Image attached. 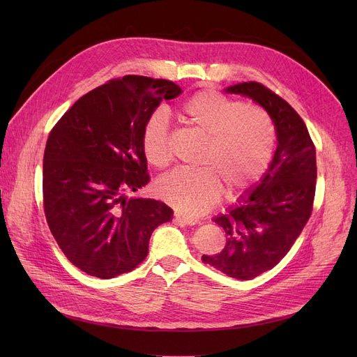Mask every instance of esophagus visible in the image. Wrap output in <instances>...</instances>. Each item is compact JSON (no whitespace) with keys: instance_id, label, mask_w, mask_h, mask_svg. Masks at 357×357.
Masks as SVG:
<instances>
[{"instance_id":"1","label":"esophagus","mask_w":357,"mask_h":357,"mask_svg":"<svg viewBox=\"0 0 357 357\" xmlns=\"http://www.w3.org/2000/svg\"><path fill=\"white\" fill-rule=\"evenodd\" d=\"M175 221L181 222V224H185V226H195V224L198 222V220H194V218H190V217H185V215H181V214H176L174 215Z\"/></svg>"}]
</instances>
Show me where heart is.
<instances>
[{
    "label": "heart",
    "instance_id": "obj_1",
    "mask_svg": "<svg viewBox=\"0 0 357 357\" xmlns=\"http://www.w3.org/2000/svg\"><path fill=\"white\" fill-rule=\"evenodd\" d=\"M178 116L205 137L197 163L159 178L156 192L186 217H198L218 202L238 197L260 181L272 160L276 130L269 112L256 104H241L217 91H199L186 100ZM147 162L166 167L172 160L169 124L162 112L150 116L142 130Z\"/></svg>",
    "mask_w": 357,
    "mask_h": 357
}]
</instances>
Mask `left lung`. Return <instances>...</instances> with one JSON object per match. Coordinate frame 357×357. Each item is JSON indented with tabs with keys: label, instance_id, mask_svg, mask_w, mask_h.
<instances>
[{
	"label": "left lung",
	"instance_id": "8db88e82",
	"mask_svg": "<svg viewBox=\"0 0 357 357\" xmlns=\"http://www.w3.org/2000/svg\"><path fill=\"white\" fill-rule=\"evenodd\" d=\"M264 107L275 123L278 147L266 175L241 204L214 218L227 236L217 255L202 261L230 278L249 280L275 268L311 217L317 160L304 120L268 86L249 81L227 88Z\"/></svg>",
	"mask_w": 357,
	"mask_h": 357
}]
</instances>
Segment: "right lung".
Returning a JSON list of instances; mask_svg holds the SVG:
<instances>
[{
  "instance_id": "1",
  "label": "right lung",
  "mask_w": 357,
  "mask_h": 357,
  "mask_svg": "<svg viewBox=\"0 0 357 357\" xmlns=\"http://www.w3.org/2000/svg\"><path fill=\"white\" fill-rule=\"evenodd\" d=\"M181 86L126 75L89 91L52 128L43 158V208L72 265L100 279L136 269L153 230L172 208L127 198L149 182L142 130L162 100Z\"/></svg>"
}]
</instances>
